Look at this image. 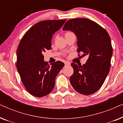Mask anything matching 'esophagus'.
Instances as JSON below:
<instances>
[{"label":"esophagus","mask_w":123,"mask_h":123,"mask_svg":"<svg viewBox=\"0 0 123 123\" xmlns=\"http://www.w3.org/2000/svg\"><path fill=\"white\" fill-rule=\"evenodd\" d=\"M64 65L65 67L67 66V65H70V63H69V62H65Z\"/></svg>","instance_id":"1"}]
</instances>
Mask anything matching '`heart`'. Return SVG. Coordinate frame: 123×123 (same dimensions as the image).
Returning <instances> with one entry per match:
<instances>
[{
  "mask_svg": "<svg viewBox=\"0 0 123 123\" xmlns=\"http://www.w3.org/2000/svg\"><path fill=\"white\" fill-rule=\"evenodd\" d=\"M72 33V32H67L65 33V35H66L67 34H69V33Z\"/></svg>",
  "mask_w": 123,
  "mask_h": 123,
  "instance_id": "b5f03b06",
  "label": "heart"
}]
</instances>
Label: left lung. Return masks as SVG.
<instances>
[{
	"instance_id": "1",
	"label": "left lung",
	"mask_w": 123,
	"mask_h": 123,
	"mask_svg": "<svg viewBox=\"0 0 123 123\" xmlns=\"http://www.w3.org/2000/svg\"><path fill=\"white\" fill-rule=\"evenodd\" d=\"M63 30L73 31L78 40L77 52L88 55L83 65L71 64L74 70L70 77L72 87L82 95L95 93L110 71L112 48L108 32L95 22L82 18L68 20Z\"/></svg>"
}]
</instances>
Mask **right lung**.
<instances>
[{
	"instance_id": "right-lung-1",
	"label": "right lung",
	"mask_w": 123,
	"mask_h": 123,
	"mask_svg": "<svg viewBox=\"0 0 123 123\" xmlns=\"http://www.w3.org/2000/svg\"><path fill=\"white\" fill-rule=\"evenodd\" d=\"M65 21H40L32 26L20 41L17 51V68L25 88L33 96L42 97L50 93L56 75L64 66L60 61L49 65L43 61V54L51 49L53 35Z\"/></svg>"
}]
</instances>
